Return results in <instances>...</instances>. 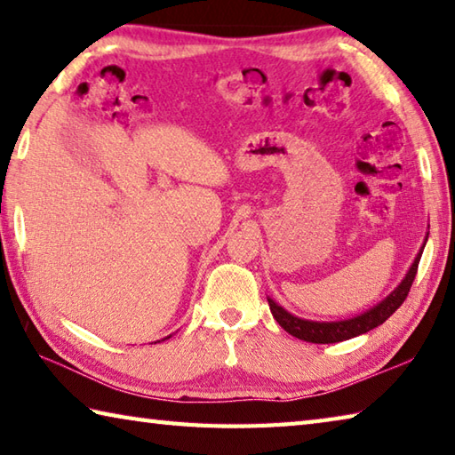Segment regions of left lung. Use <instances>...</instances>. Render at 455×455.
Wrapping results in <instances>:
<instances>
[{
  "label": "left lung",
  "instance_id": "8db88e82",
  "mask_svg": "<svg viewBox=\"0 0 455 455\" xmlns=\"http://www.w3.org/2000/svg\"><path fill=\"white\" fill-rule=\"evenodd\" d=\"M422 251H424V246L420 248V252L416 254L411 270L406 272L404 280L398 283V288L395 291H390L388 296L380 301V304L371 307L369 311H364V314H361L357 317L343 319V322H309V319H301V317L291 315L290 311H286L282 306L275 304L272 298H268V306H270L272 315L290 335L298 337V339L307 341V343H339L345 339H351V337L367 333V331H371V329H375L380 323H385L387 319L393 315L400 306H403V301L406 299L412 282L416 278L418 262H420V258H422Z\"/></svg>",
  "mask_w": 455,
  "mask_h": 455
}]
</instances>
